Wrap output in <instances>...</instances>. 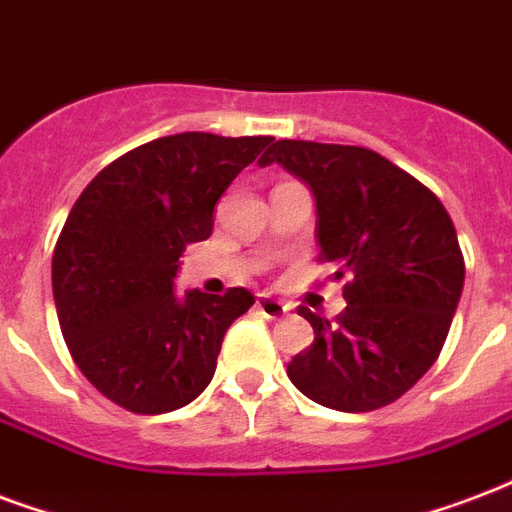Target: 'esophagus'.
Listing matches in <instances>:
<instances>
[{
	"label": "esophagus",
	"mask_w": 512,
	"mask_h": 512,
	"mask_svg": "<svg viewBox=\"0 0 512 512\" xmlns=\"http://www.w3.org/2000/svg\"><path fill=\"white\" fill-rule=\"evenodd\" d=\"M257 311H260L265 319H282L284 314L290 311V306L282 303V300L271 298V295H260V298H257Z\"/></svg>",
	"instance_id": "1"
}]
</instances>
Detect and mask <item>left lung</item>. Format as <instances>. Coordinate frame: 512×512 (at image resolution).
I'll use <instances>...</instances> for the list:
<instances>
[{"instance_id":"obj_1","label":"left lung","mask_w":512,"mask_h":512,"mask_svg":"<svg viewBox=\"0 0 512 512\" xmlns=\"http://www.w3.org/2000/svg\"><path fill=\"white\" fill-rule=\"evenodd\" d=\"M282 163L317 201L319 260L346 279L335 322L298 314L314 343L287 376L314 403L362 413L395 403L438 360L464 287V257L438 195L368 147L279 139Z\"/></svg>"}]
</instances>
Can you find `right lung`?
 <instances>
[{
	"instance_id": "obj_1",
	"label": "right lung",
	"mask_w": 512,
	"mask_h": 512,
	"mask_svg": "<svg viewBox=\"0 0 512 512\" xmlns=\"http://www.w3.org/2000/svg\"><path fill=\"white\" fill-rule=\"evenodd\" d=\"M271 136H161L101 169L53 249V298L72 360L134 413L193 403L252 292L174 295L187 244L212 236L214 206Z\"/></svg>"
}]
</instances>
